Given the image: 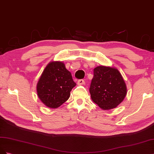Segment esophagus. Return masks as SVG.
<instances>
[{
    "mask_svg": "<svg viewBox=\"0 0 154 154\" xmlns=\"http://www.w3.org/2000/svg\"><path fill=\"white\" fill-rule=\"evenodd\" d=\"M85 84V82L83 80V79H79L77 81V84L78 85H83V84Z\"/></svg>",
    "mask_w": 154,
    "mask_h": 154,
    "instance_id": "1",
    "label": "esophagus"
}]
</instances>
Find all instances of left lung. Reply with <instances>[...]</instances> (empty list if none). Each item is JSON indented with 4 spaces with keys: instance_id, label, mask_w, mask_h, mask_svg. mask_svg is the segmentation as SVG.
<instances>
[{
    "instance_id": "1",
    "label": "left lung",
    "mask_w": 154,
    "mask_h": 154,
    "mask_svg": "<svg viewBox=\"0 0 154 154\" xmlns=\"http://www.w3.org/2000/svg\"><path fill=\"white\" fill-rule=\"evenodd\" d=\"M90 93L92 100L103 110L118 106L125 97L126 84L117 69L100 66L93 70Z\"/></svg>"
}]
</instances>
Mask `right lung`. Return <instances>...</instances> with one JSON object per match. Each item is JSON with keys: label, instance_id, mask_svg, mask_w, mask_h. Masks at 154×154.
Returning <instances> with one entry per match:
<instances>
[{"label": "right lung", "instance_id": "obj_1", "mask_svg": "<svg viewBox=\"0 0 154 154\" xmlns=\"http://www.w3.org/2000/svg\"><path fill=\"white\" fill-rule=\"evenodd\" d=\"M75 85L63 63L51 62L45 68L38 82V96L46 106L57 108L68 100Z\"/></svg>", "mask_w": 154, "mask_h": 154}]
</instances>
